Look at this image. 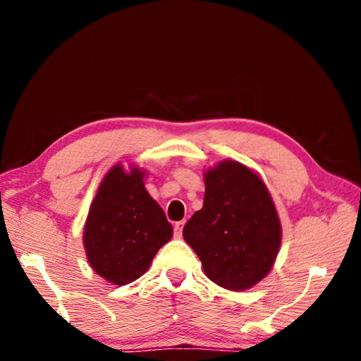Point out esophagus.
I'll list each match as a JSON object with an SVG mask.
<instances>
[{
    "instance_id": "obj_1",
    "label": "esophagus",
    "mask_w": 361,
    "mask_h": 361,
    "mask_svg": "<svg viewBox=\"0 0 361 361\" xmlns=\"http://www.w3.org/2000/svg\"><path fill=\"white\" fill-rule=\"evenodd\" d=\"M183 228H185V221H178V223H175V237L176 239H180L181 237V234H183Z\"/></svg>"
}]
</instances>
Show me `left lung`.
Listing matches in <instances>:
<instances>
[{"mask_svg": "<svg viewBox=\"0 0 361 361\" xmlns=\"http://www.w3.org/2000/svg\"><path fill=\"white\" fill-rule=\"evenodd\" d=\"M204 207L185 224L183 237L205 276L231 291L261 282L282 243V224L261 176L237 161L204 173Z\"/></svg>", "mask_w": 361, "mask_h": 361, "instance_id": "8db88e82", "label": "left lung"}]
</instances>
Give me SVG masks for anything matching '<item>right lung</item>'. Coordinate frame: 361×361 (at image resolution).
Masks as SVG:
<instances>
[{"mask_svg": "<svg viewBox=\"0 0 361 361\" xmlns=\"http://www.w3.org/2000/svg\"><path fill=\"white\" fill-rule=\"evenodd\" d=\"M146 172L116 164L103 176L84 224L90 267L113 285L143 276L159 248L172 239L166 213L145 188Z\"/></svg>", "mask_w": 361, "mask_h": 361, "instance_id": "add662e5", "label": "right lung"}]
</instances>
